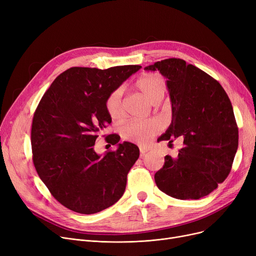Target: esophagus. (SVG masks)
Instances as JSON below:
<instances>
[{"label":"esophagus","mask_w":256,"mask_h":256,"mask_svg":"<svg viewBox=\"0 0 256 256\" xmlns=\"http://www.w3.org/2000/svg\"><path fill=\"white\" fill-rule=\"evenodd\" d=\"M150 148V147H145V146H140V154H146L147 152H148Z\"/></svg>","instance_id":"34e87169"}]
</instances>
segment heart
I'll list each match as a JSON object with an SVG mask.
<instances>
[{"label":"heart","instance_id":"1","mask_svg":"<svg viewBox=\"0 0 256 256\" xmlns=\"http://www.w3.org/2000/svg\"><path fill=\"white\" fill-rule=\"evenodd\" d=\"M136 87L152 104H158L165 96L166 86L164 80L158 74H148L139 78ZM124 90L121 87L113 90L106 98V110L112 119L118 120L124 116ZM162 128L160 121L156 118L146 120H132L121 128L124 139L144 145L156 136Z\"/></svg>","mask_w":256,"mask_h":256}]
</instances>
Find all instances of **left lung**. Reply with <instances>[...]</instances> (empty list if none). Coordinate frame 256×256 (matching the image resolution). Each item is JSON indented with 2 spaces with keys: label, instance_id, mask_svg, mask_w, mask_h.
<instances>
[{
  "label": "left lung",
  "instance_id": "1",
  "mask_svg": "<svg viewBox=\"0 0 256 256\" xmlns=\"http://www.w3.org/2000/svg\"><path fill=\"white\" fill-rule=\"evenodd\" d=\"M144 70L164 76L172 120L160 141L180 139L176 158L154 174L158 189L186 200L202 198L230 174L238 145V130L230 98L218 80L184 60L170 58Z\"/></svg>",
  "mask_w": 256,
  "mask_h": 256
}]
</instances>
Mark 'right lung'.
<instances>
[{
	"label": "right lung",
	"instance_id": "right-lung-1",
	"mask_svg": "<svg viewBox=\"0 0 256 256\" xmlns=\"http://www.w3.org/2000/svg\"><path fill=\"white\" fill-rule=\"evenodd\" d=\"M140 65L108 70L72 67L58 76L34 113L31 144L38 176L57 201L76 212L96 214L124 195L130 169L139 158L138 146L106 142L115 152L98 154L96 140L112 122L106 98Z\"/></svg>",
	"mask_w": 256,
	"mask_h": 256
}]
</instances>
